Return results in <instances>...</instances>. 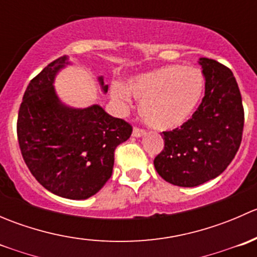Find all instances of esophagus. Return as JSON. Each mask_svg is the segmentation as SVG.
<instances>
[{"mask_svg": "<svg viewBox=\"0 0 257 257\" xmlns=\"http://www.w3.org/2000/svg\"><path fill=\"white\" fill-rule=\"evenodd\" d=\"M145 133H147V132H145L144 129L138 128V126H136V128L133 129V137H137V138H138V137L145 136Z\"/></svg>", "mask_w": 257, "mask_h": 257, "instance_id": "esophagus-1", "label": "esophagus"}]
</instances>
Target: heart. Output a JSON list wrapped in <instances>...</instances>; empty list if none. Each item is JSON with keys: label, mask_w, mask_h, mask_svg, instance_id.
<instances>
[{"label": "heart", "mask_w": 257, "mask_h": 257, "mask_svg": "<svg viewBox=\"0 0 257 257\" xmlns=\"http://www.w3.org/2000/svg\"><path fill=\"white\" fill-rule=\"evenodd\" d=\"M204 77L191 66H167L133 77L124 85L115 83L112 95L126 104L129 93L141 102L142 118L159 131L179 128L189 120L204 92Z\"/></svg>", "instance_id": "heart-1"}]
</instances>
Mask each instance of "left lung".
Segmentation results:
<instances>
[{"instance_id": "left-lung-1", "label": "left lung", "mask_w": 257, "mask_h": 257, "mask_svg": "<svg viewBox=\"0 0 257 257\" xmlns=\"http://www.w3.org/2000/svg\"><path fill=\"white\" fill-rule=\"evenodd\" d=\"M205 95L180 128L163 132L164 149L155 157L158 174L173 185L191 188L219 177L239 150L243 132L242 99L231 69L200 58Z\"/></svg>"}]
</instances>
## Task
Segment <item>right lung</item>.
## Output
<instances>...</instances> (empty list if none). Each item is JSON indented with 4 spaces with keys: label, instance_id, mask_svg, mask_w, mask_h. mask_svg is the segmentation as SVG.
Instances as JSON below:
<instances>
[{
    "label": "right lung",
    "instance_id": "1",
    "mask_svg": "<svg viewBox=\"0 0 257 257\" xmlns=\"http://www.w3.org/2000/svg\"><path fill=\"white\" fill-rule=\"evenodd\" d=\"M66 59L59 57L31 79L18 110L17 138L36 180L56 195L79 200L109 180L114 150L131 137L133 126L99 105L72 109L61 104L53 79Z\"/></svg>",
    "mask_w": 257,
    "mask_h": 257
}]
</instances>
